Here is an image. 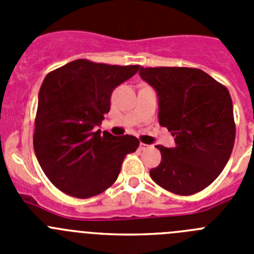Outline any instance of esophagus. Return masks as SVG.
I'll return each instance as SVG.
<instances>
[{
    "mask_svg": "<svg viewBox=\"0 0 254 254\" xmlns=\"http://www.w3.org/2000/svg\"><path fill=\"white\" fill-rule=\"evenodd\" d=\"M149 147H150V145H146V143H143V142L140 143V150H141V151L149 149Z\"/></svg>",
    "mask_w": 254,
    "mask_h": 254,
    "instance_id": "1",
    "label": "esophagus"
}]
</instances>
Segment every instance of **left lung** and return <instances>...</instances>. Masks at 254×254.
I'll return each instance as SVG.
<instances>
[{"label": "left lung", "mask_w": 254, "mask_h": 254, "mask_svg": "<svg viewBox=\"0 0 254 254\" xmlns=\"http://www.w3.org/2000/svg\"><path fill=\"white\" fill-rule=\"evenodd\" d=\"M140 76L159 96V123L176 147L158 145L161 161L150 170L158 186L190 196L210 186L233 151L235 122L226 86L192 67H141Z\"/></svg>", "instance_id": "obj_1"}]
</instances>
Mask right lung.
Listing matches in <instances>:
<instances>
[{"label": "right lung", "instance_id": "add662e5", "mask_svg": "<svg viewBox=\"0 0 254 254\" xmlns=\"http://www.w3.org/2000/svg\"><path fill=\"white\" fill-rule=\"evenodd\" d=\"M140 66H117L76 60L48 73L40 86L33 143L40 167L58 190L90 198L118 178L126 155L140 141L116 137L95 126L111 109V95Z\"/></svg>", "mask_w": 254, "mask_h": 254}]
</instances>
